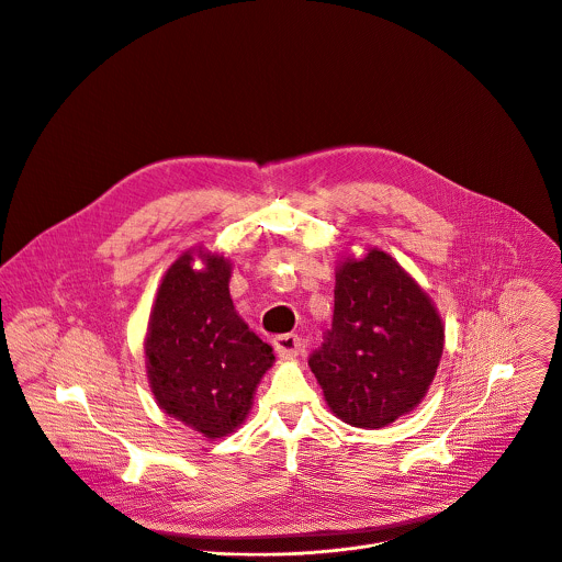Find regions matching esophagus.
<instances>
[{"label":"esophagus","mask_w":562,"mask_h":562,"mask_svg":"<svg viewBox=\"0 0 562 562\" xmlns=\"http://www.w3.org/2000/svg\"><path fill=\"white\" fill-rule=\"evenodd\" d=\"M273 347H276L278 356L291 358L302 351V338L297 335H280V337L273 338Z\"/></svg>","instance_id":"esophagus-1"}]
</instances>
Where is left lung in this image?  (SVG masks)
<instances>
[{"label":"left lung","mask_w":562,"mask_h":562,"mask_svg":"<svg viewBox=\"0 0 562 562\" xmlns=\"http://www.w3.org/2000/svg\"><path fill=\"white\" fill-rule=\"evenodd\" d=\"M443 340L430 297L389 254L371 249L338 267L333 328L308 364L338 419L375 430L424 400Z\"/></svg>","instance_id":"obj_1"}]
</instances>
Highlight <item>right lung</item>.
Wrapping results in <instances>:
<instances>
[{
  "label": "right lung",
  "mask_w": 562,
  "mask_h": 562,
  "mask_svg": "<svg viewBox=\"0 0 562 562\" xmlns=\"http://www.w3.org/2000/svg\"><path fill=\"white\" fill-rule=\"evenodd\" d=\"M182 254L165 273L145 342L147 375L160 408L220 439L243 424L254 391L273 364V347L256 337L229 300V262L220 254Z\"/></svg>",
  "instance_id": "right-lung-1"
}]
</instances>
